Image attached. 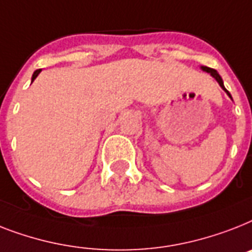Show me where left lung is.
<instances>
[{
    "instance_id": "left-lung-1",
    "label": "left lung",
    "mask_w": 252,
    "mask_h": 252,
    "mask_svg": "<svg viewBox=\"0 0 252 252\" xmlns=\"http://www.w3.org/2000/svg\"><path fill=\"white\" fill-rule=\"evenodd\" d=\"M202 69H203V71H206V72L211 73V76H214L215 79H216V81H218V83H219V85H220V87H221L222 89H224V91L226 92V94H228L229 97L232 98V95H230V93H229V92L226 91V89H225V87H224V84H222V79H221V76H220V75H219L218 71H216V69L210 68V67H204V66L202 67Z\"/></svg>"
}]
</instances>
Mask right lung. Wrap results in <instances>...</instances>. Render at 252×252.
Listing matches in <instances>:
<instances>
[{
    "instance_id": "right-lung-1",
    "label": "right lung",
    "mask_w": 252,
    "mask_h": 252,
    "mask_svg": "<svg viewBox=\"0 0 252 252\" xmlns=\"http://www.w3.org/2000/svg\"><path fill=\"white\" fill-rule=\"evenodd\" d=\"M40 72H41V69H36V71H34L33 76H32V81H33V80L38 76V73H40Z\"/></svg>"
}]
</instances>
